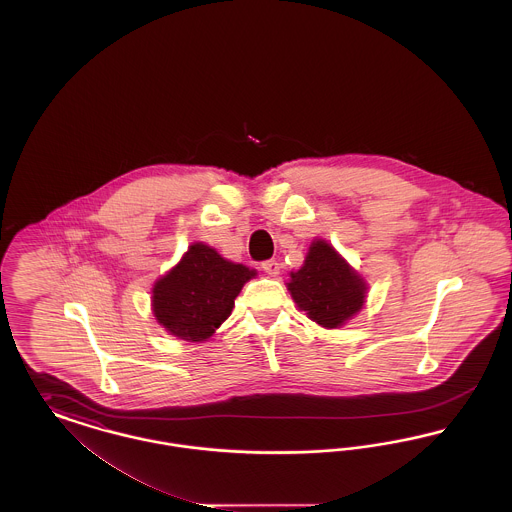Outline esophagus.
<instances>
[{
  "mask_svg": "<svg viewBox=\"0 0 512 512\" xmlns=\"http://www.w3.org/2000/svg\"><path fill=\"white\" fill-rule=\"evenodd\" d=\"M261 268L267 272L268 276H276V274H280V263L278 261H274V259H270V261H265Z\"/></svg>",
  "mask_w": 512,
  "mask_h": 512,
  "instance_id": "34e87169",
  "label": "esophagus"
}]
</instances>
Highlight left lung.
<instances>
[{
	"label": "left lung",
	"mask_w": 512,
	"mask_h": 512,
	"mask_svg": "<svg viewBox=\"0 0 512 512\" xmlns=\"http://www.w3.org/2000/svg\"><path fill=\"white\" fill-rule=\"evenodd\" d=\"M290 278L288 290L293 301L322 328H340L365 305L363 276L324 240L311 244L303 267Z\"/></svg>",
	"instance_id": "obj_1"
}]
</instances>
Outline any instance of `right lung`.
Wrapping results in <instances>:
<instances>
[{
    "mask_svg": "<svg viewBox=\"0 0 512 512\" xmlns=\"http://www.w3.org/2000/svg\"><path fill=\"white\" fill-rule=\"evenodd\" d=\"M253 274L255 270L226 261L213 247L195 242L180 263L155 282L153 315L180 340H209L230 317L234 299Z\"/></svg>",
    "mask_w": 512,
    "mask_h": 512,
    "instance_id": "1",
    "label": "right lung"
}]
</instances>
